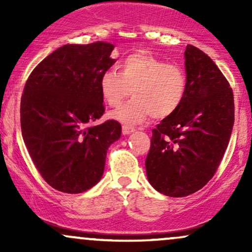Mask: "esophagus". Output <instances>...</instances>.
Instances as JSON below:
<instances>
[{"mask_svg":"<svg viewBox=\"0 0 252 252\" xmlns=\"http://www.w3.org/2000/svg\"><path fill=\"white\" fill-rule=\"evenodd\" d=\"M134 131H135V129L131 128V126H122L123 135H129V134H131V132H134Z\"/></svg>","mask_w":252,"mask_h":252,"instance_id":"obj_1","label":"esophagus"}]
</instances>
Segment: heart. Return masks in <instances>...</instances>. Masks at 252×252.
<instances>
[{
	"instance_id": "b5f03b06",
	"label": "heart",
	"mask_w": 252,
	"mask_h": 252,
	"mask_svg": "<svg viewBox=\"0 0 252 252\" xmlns=\"http://www.w3.org/2000/svg\"><path fill=\"white\" fill-rule=\"evenodd\" d=\"M121 73L108 70L100 76L99 89L108 105L118 106L130 94L135 98L110 114V117L128 124L142 123L154 116L169 117L181 105L186 94V74L148 53L128 56L121 65Z\"/></svg>"
}]
</instances>
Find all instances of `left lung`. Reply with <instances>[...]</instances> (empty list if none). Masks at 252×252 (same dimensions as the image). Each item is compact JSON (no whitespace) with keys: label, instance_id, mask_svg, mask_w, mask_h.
<instances>
[{"label":"left lung","instance_id":"obj_1","mask_svg":"<svg viewBox=\"0 0 252 252\" xmlns=\"http://www.w3.org/2000/svg\"><path fill=\"white\" fill-rule=\"evenodd\" d=\"M185 70L184 100L153 129L146 158L149 184L173 198L195 193L212 179L235 122L232 90L213 60L187 45Z\"/></svg>","mask_w":252,"mask_h":252}]
</instances>
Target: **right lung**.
I'll list each match as a JSON object with an SVG mask.
<instances>
[{"label":"right lung","instance_id":"add662e5","mask_svg":"<svg viewBox=\"0 0 252 252\" xmlns=\"http://www.w3.org/2000/svg\"><path fill=\"white\" fill-rule=\"evenodd\" d=\"M115 46L63 45L34 68L21 97V131L34 164L50 186L83 193L102 179L109 147L122 134L103 116L100 76L116 60Z\"/></svg>","mask_w":252,"mask_h":252}]
</instances>
